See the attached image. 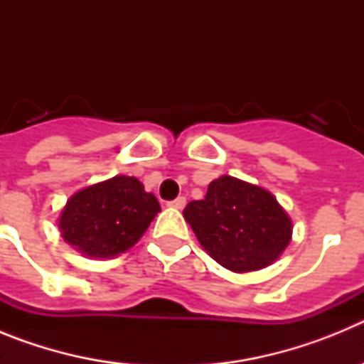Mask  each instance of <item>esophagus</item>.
<instances>
[{"instance_id":"esophagus-1","label":"esophagus","mask_w":364,"mask_h":364,"mask_svg":"<svg viewBox=\"0 0 364 364\" xmlns=\"http://www.w3.org/2000/svg\"><path fill=\"white\" fill-rule=\"evenodd\" d=\"M167 205H169V208H175V210H182V208L186 205V197L175 198V200H171Z\"/></svg>"}]
</instances>
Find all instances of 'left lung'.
Masks as SVG:
<instances>
[{"label":"left lung","mask_w":364,"mask_h":364,"mask_svg":"<svg viewBox=\"0 0 364 364\" xmlns=\"http://www.w3.org/2000/svg\"><path fill=\"white\" fill-rule=\"evenodd\" d=\"M184 218L211 259L235 273L268 268L294 231L291 218L268 189L230 175L215 178L204 200L189 202Z\"/></svg>","instance_id":"obj_1"}]
</instances>
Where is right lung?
Listing matches in <instances>:
<instances>
[{
  "label": "right lung",
  "mask_w": 364,
  "mask_h": 364,
  "mask_svg": "<svg viewBox=\"0 0 364 364\" xmlns=\"http://www.w3.org/2000/svg\"><path fill=\"white\" fill-rule=\"evenodd\" d=\"M160 204L134 176L87 186L67 200L58 228L67 244L91 259H111L140 240Z\"/></svg>",
  "instance_id": "obj_1"
}]
</instances>
